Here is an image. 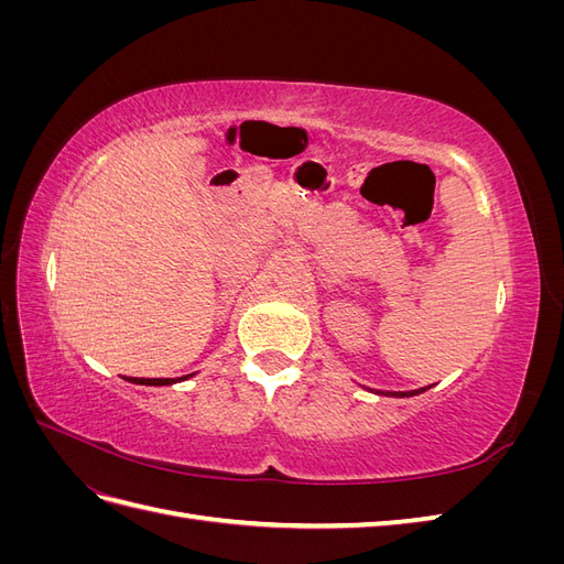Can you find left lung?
Segmentation results:
<instances>
[{"instance_id":"8db88e82","label":"left lung","mask_w":564,"mask_h":564,"mask_svg":"<svg viewBox=\"0 0 564 564\" xmlns=\"http://www.w3.org/2000/svg\"><path fill=\"white\" fill-rule=\"evenodd\" d=\"M416 392H423V388H421V390H409V392H386V395H395V398H409V395H416Z\"/></svg>"}]
</instances>
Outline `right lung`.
<instances>
[{
	"instance_id": "add662e5",
	"label": "right lung",
	"mask_w": 564,
	"mask_h": 564,
	"mask_svg": "<svg viewBox=\"0 0 564 564\" xmlns=\"http://www.w3.org/2000/svg\"><path fill=\"white\" fill-rule=\"evenodd\" d=\"M185 379V377H183ZM127 381H131V383H143V386H169V383H174L172 379H133V377H129Z\"/></svg>"
}]
</instances>
